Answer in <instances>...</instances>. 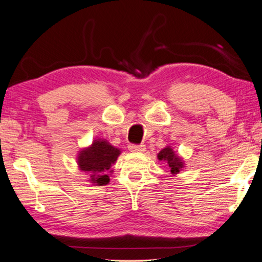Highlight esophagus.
Returning a JSON list of instances; mask_svg holds the SVG:
<instances>
[{
  "label": "esophagus",
  "instance_id": "esophagus-1",
  "mask_svg": "<svg viewBox=\"0 0 262 262\" xmlns=\"http://www.w3.org/2000/svg\"><path fill=\"white\" fill-rule=\"evenodd\" d=\"M128 149H130L131 152L140 153V152H144L146 148H145V145H135V144H130V145H128Z\"/></svg>",
  "mask_w": 262,
  "mask_h": 262
}]
</instances>
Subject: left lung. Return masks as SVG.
I'll use <instances>...</instances> for the list:
<instances>
[{
  "mask_svg": "<svg viewBox=\"0 0 262 262\" xmlns=\"http://www.w3.org/2000/svg\"><path fill=\"white\" fill-rule=\"evenodd\" d=\"M158 159L160 161H166L167 165L169 167V170L171 174H178L180 169L183 167V162L181 159L174 153L173 149H171L169 146L165 147L164 149H161L158 154Z\"/></svg>",
  "mask_w": 262,
  "mask_h": 262,
  "instance_id": "left-lung-1",
  "label": "left lung"
}]
</instances>
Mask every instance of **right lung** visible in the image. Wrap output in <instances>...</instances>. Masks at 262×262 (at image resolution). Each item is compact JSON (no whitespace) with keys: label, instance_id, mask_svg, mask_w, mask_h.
<instances>
[{"label":"right lung","instance_id":"obj_1","mask_svg":"<svg viewBox=\"0 0 262 262\" xmlns=\"http://www.w3.org/2000/svg\"><path fill=\"white\" fill-rule=\"evenodd\" d=\"M121 151L108 143L106 140L97 139L91 147L82 149L79 154V167L81 170L91 173V181L98 186H103L109 182L108 170Z\"/></svg>","mask_w":262,"mask_h":262}]
</instances>
